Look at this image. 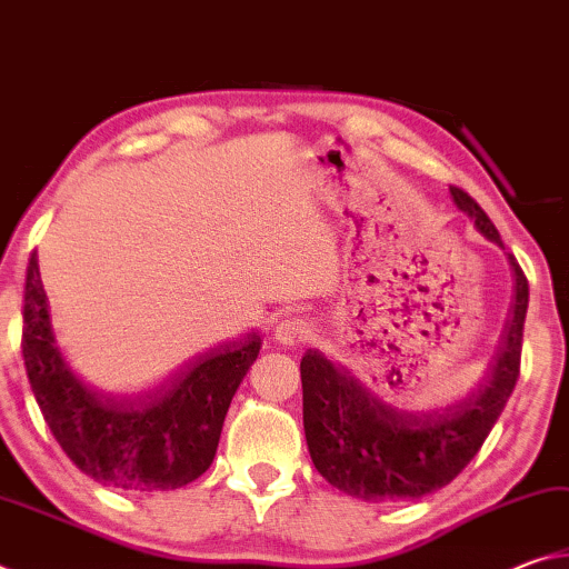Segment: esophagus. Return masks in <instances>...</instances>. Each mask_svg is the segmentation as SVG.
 Returning a JSON list of instances; mask_svg holds the SVG:
<instances>
[{
	"mask_svg": "<svg viewBox=\"0 0 569 569\" xmlns=\"http://www.w3.org/2000/svg\"><path fill=\"white\" fill-rule=\"evenodd\" d=\"M273 336L278 343L296 346V343H303L311 339V329H308V323L303 319H283L276 323Z\"/></svg>",
	"mask_w": 569,
	"mask_h": 569,
	"instance_id": "34e87169",
	"label": "esophagus"
}]
</instances>
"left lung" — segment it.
Masks as SVG:
<instances>
[{"instance_id":"obj_1","label":"left lung","mask_w":569,"mask_h":569,"mask_svg":"<svg viewBox=\"0 0 569 569\" xmlns=\"http://www.w3.org/2000/svg\"><path fill=\"white\" fill-rule=\"evenodd\" d=\"M455 206L487 240L502 246L497 228L477 200L449 188ZM515 298L497 356L475 391L449 407L407 411L366 387L341 363L308 349L301 359L303 429L319 475L363 502L419 499L447 487L465 469L512 397L519 379L529 286L517 258Z\"/></svg>"}]
</instances>
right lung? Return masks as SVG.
I'll use <instances>...</instances> for the list:
<instances>
[{
	"instance_id": "obj_1",
	"label": "right lung",
	"mask_w": 569,
	"mask_h": 569,
	"mask_svg": "<svg viewBox=\"0 0 569 569\" xmlns=\"http://www.w3.org/2000/svg\"><path fill=\"white\" fill-rule=\"evenodd\" d=\"M22 356L57 445L74 467L124 492H168L213 465L233 393L261 351V333L190 359L152 391L110 397L84 383L54 339L37 250L27 266Z\"/></svg>"
}]
</instances>
